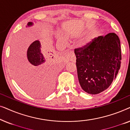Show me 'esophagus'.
Masks as SVG:
<instances>
[{
	"label": "esophagus",
	"instance_id": "esophagus-1",
	"mask_svg": "<svg viewBox=\"0 0 130 130\" xmlns=\"http://www.w3.org/2000/svg\"><path fill=\"white\" fill-rule=\"evenodd\" d=\"M68 56H69V57L70 58V61H72L73 62H75V61H76L75 57H74L73 55V54H72V53H70V54L68 55Z\"/></svg>",
	"mask_w": 130,
	"mask_h": 130
}]
</instances>
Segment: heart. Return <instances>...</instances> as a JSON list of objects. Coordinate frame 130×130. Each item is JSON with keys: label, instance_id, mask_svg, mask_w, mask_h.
Here are the masks:
<instances>
[{"label": "heart", "instance_id": "b5f03b06", "mask_svg": "<svg viewBox=\"0 0 130 130\" xmlns=\"http://www.w3.org/2000/svg\"><path fill=\"white\" fill-rule=\"evenodd\" d=\"M58 40L61 42H65L64 38L63 36H61V35H58Z\"/></svg>", "mask_w": 130, "mask_h": 130}]
</instances>
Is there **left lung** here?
Wrapping results in <instances>:
<instances>
[{"mask_svg":"<svg viewBox=\"0 0 130 130\" xmlns=\"http://www.w3.org/2000/svg\"><path fill=\"white\" fill-rule=\"evenodd\" d=\"M74 53L80 85L87 93L104 91L116 78L121 63L120 41L116 34L95 38L74 49Z\"/></svg>","mask_w":130,"mask_h":130,"instance_id":"obj_1","label":"left lung"}]
</instances>
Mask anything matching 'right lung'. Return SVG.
<instances>
[{"label": "right lung", "mask_w": 130, "mask_h": 130, "mask_svg": "<svg viewBox=\"0 0 130 130\" xmlns=\"http://www.w3.org/2000/svg\"><path fill=\"white\" fill-rule=\"evenodd\" d=\"M28 22V26L32 25ZM25 65L21 67L17 80L23 89L36 97H45L53 91L57 71L56 54L38 40L28 48Z\"/></svg>", "instance_id": "obj_1"}]
</instances>
